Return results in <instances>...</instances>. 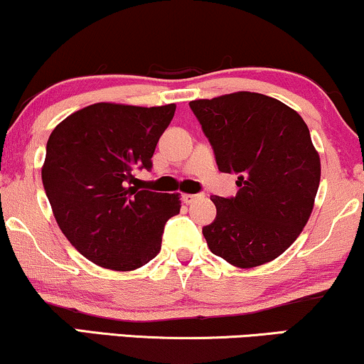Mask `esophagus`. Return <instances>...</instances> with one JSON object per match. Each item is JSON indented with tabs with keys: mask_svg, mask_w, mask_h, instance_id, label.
I'll list each match as a JSON object with an SVG mask.
<instances>
[{
	"mask_svg": "<svg viewBox=\"0 0 364 364\" xmlns=\"http://www.w3.org/2000/svg\"><path fill=\"white\" fill-rule=\"evenodd\" d=\"M202 197H204L202 193H186V196H183V202H186V204H192V202L199 200Z\"/></svg>",
	"mask_w": 364,
	"mask_h": 364,
	"instance_id": "34e87169",
	"label": "esophagus"
}]
</instances>
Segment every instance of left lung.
Instances as JSON below:
<instances>
[{
    "label": "left lung",
    "instance_id": "1",
    "mask_svg": "<svg viewBox=\"0 0 364 364\" xmlns=\"http://www.w3.org/2000/svg\"><path fill=\"white\" fill-rule=\"evenodd\" d=\"M220 172L237 173L235 197H210L214 223L202 234L215 256L235 267L274 261L313 212L321 162L296 110L267 95L237 92L188 103Z\"/></svg>",
    "mask_w": 364,
    "mask_h": 364
}]
</instances>
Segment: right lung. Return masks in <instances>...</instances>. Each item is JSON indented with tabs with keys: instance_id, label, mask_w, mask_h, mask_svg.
<instances>
[{
	"instance_id": "obj_1",
	"label": "right lung",
	"mask_w": 364,
	"mask_h": 364,
	"mask_svg": "<svg viewBox=\"0 0 364 364\" xmlns=\"http://www.w3.org/2000/svg\"><path fill=\"white\" fill-rule=\"evenodd\" d=\"M173 113V103H93L51 132L41 181L61 232L88 261L134 271L159 254L164 225L181 212V197L141 191L135 176L152 168Z\"/></svg>"
}]
</instances>
